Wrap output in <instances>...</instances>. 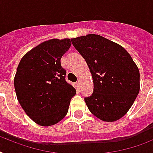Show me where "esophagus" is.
I'll return each instance as SVG.
<instances>
[{
  "mask_svg": "<svg viewBox=\"0 0 153 153\" xmlns=\"http://www.w3.org/2000/svg\"><path fill=\"white\" fill-rule=\"evenodd\" d=\"M76 84H77L78 87H80V86H81V82H80V80H78V81L76 82Z\"/></svg>",
  "mask_w": 153,
  "mask_h": 153,
  "instance_id": "esophagus-1",
  "label": "esophagus"
}]
</instances>
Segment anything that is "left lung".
Listing matches in <instances>:
<instances>
[{"mask_svg": "<svg viewBox=\"0 0 153 153\" xmlns=\"http://www.w3.org/2000/svg\"><path fill=\"white\" fill-rule=\"evenodd\" d=\"M88 64L94 92L84 98L92 114L101 120L114 122L128 112L140 90L139 69L120 45L97 34L72 38Z\"/></svg>", "mask_w": 153, "mask_h": 153, "instance_id": "left-lung-1", "label": "left lung"}]
</instances>
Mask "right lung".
<instances>
[{
  "label": "right lung",
  "instance_id": "right-lung-1",
  "mask_svg": "<svg viewBox=\"0 0 153 153\" xmlns=\"http://www.w3.org/2000/svg\"><path fill=\"white\" fill-rule=\"evenodd\" d=\"M70 46L68 38L46 40L25 54L18 65L14 79L17 99L27 116L40 126L62 120L76 94L61 65L62 56Z\"/></svg>",
  "mask_w": 153,
  "mask_h": 153
}]
</instances>
